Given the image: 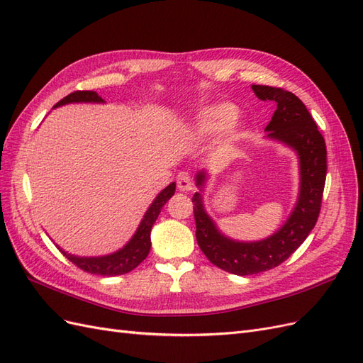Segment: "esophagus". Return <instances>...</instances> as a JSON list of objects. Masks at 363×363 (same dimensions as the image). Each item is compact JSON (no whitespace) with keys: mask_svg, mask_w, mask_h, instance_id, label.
Returning <instances> with one entry per match:
<instances>
[{"mask_svg":"<svg viewBox=\"0 0 363 363\" xmlns=\"http://www.w3.org/2000/svg\"><path fill=\"white\" fill-rule=\"evenodd\" d=\"M177 186L180 191H192L194 189V183H192V177L189 172H180L177 175Z\"/></svg>","mask_w":363,"mask_h":363,"instance_id":"34e87169","label":"esophagus"}]
</instances>
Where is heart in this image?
Segmentation results:
<instances>
[{
  "mask_svg": "<svg viewBox=\"0 0 363 363\" xmlns=\"http://www.w3.org/2000/svg\"><path fill=\"white\" fill-rule=\"evenodd\" d=\"M239 116V108L232 103H219L196 115L188 127V135L192 139L213 138L227 131L228 139H236L239 130L235 123Z\"/></svg>",
  "mask_w": 363,
  "mask_h": 363,
  "instance_id": "b5f03b06",
  "label": "heart"
}]
</instances>
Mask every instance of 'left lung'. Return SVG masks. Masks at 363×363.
I'll return each instance as SVG.
<instances>
[{"instance_id":"1","label":"left lung","mask_w":363,"mask_h":363,"mask_svg":"<svg viewBox=\"0 0 363 363\" xmlns=\"http://www.w3.org/2000/svg\"><path fill=\"white\" fill-rule=\"evenodd\" d=\"M252 92L262 101H276L265 131L267 138L292 148L300 162V194L289 218L276 233L256 242H240L218 230L203 204L207 172L195 175L200 192L192 196L196 224V242L213 265L236 276H251L279 267L309 236L321 211L327 174V150L323 135L303 101L281 87L252 84Z\"/></svg>"}]
</instances>
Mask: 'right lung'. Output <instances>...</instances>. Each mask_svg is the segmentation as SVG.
I'll return each instance as SVG.
<instances>
[{
	"mask_svg": "<svg viewBox=\"0 0 363 363\" xmlns=\"http://www.w3.org/2000/svg\"><path fill=\"white\" fill-rule=\"evenodd\" d=\"M71 103H104V100L94 91H77L69 94L68 96H65L63 100H60L54 107L71 104ZM174 192H175V183L172 182L156 196L155 201L151 203L144 218H142V221L133 238H131L123 248L112 252V255L98 256V257H80L63 251L59 245L57 248L63 252V256H67L68 260L74 263V265H77L86 272L96 274V276H107V277L127 274L131 269H135L139 263L148 256L150 248H151L150 235H151L152 224L156 223L162 207L167 204V201L174 195Z\"/></svg>",
	"mask_w": 363,
	"mask_h": 363,
	"instance_id": "add662e5",
	"label": "right lung"
}]
</instances>
